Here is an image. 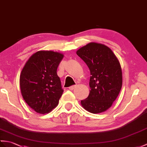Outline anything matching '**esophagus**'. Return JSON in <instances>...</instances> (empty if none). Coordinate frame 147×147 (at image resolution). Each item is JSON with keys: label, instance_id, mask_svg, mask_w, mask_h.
<instances>
[{"label": "esophagus", "instance_id": "obj_1", "mask_svg": "<svg viewBox=\"0 0 147 147\" xmlns=\"http://www.w3.org/2000/svg\"><path fill=\"white\" fill-rule=\"evenodd\" d=\"M75 88H76V85H73V86L69 87V90H73Z\"/></svg>", "mask_w": 147, "mask_h": 147}]
</instances>
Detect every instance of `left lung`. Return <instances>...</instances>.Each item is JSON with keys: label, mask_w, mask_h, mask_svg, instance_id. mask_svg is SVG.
<instances>
[{"label": "left lung", "mask_w": 147, "mask_h": 147, "mask_svg": "<svg viewBox=\"0 0 147 147\" xmlns=\"http://www.w3.org/2000/svg\"><path fill=\"white\" fill-rule=\"evenodd\" d=\"M76 54L86 64L91 74L89 96L81 103L92 113L105 111L111 107L121 89L120 63L113 51L101 44H88Z\"/></svg>", "instance_id": "8db88e82"}]
</instances>
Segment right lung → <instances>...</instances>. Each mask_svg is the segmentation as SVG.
<instances>
[{
	"label": "right lung",
	"mask_w": 147,
	"mask_h": 147,
	"mask_svg": "<svg viewBox=\"0 0 147 147\" xmlns=\"http://www.w3.org/2000/svg\"><path fill=\"white\" fill-rule=\"evenodd\" d=\"M63 54L40 51L27 61L20 76L24 100L37 113L44 114L55 108L64 90L57 69Z\"/></svg>",
	"instance_id": "obj_1"
}]
</instances>
